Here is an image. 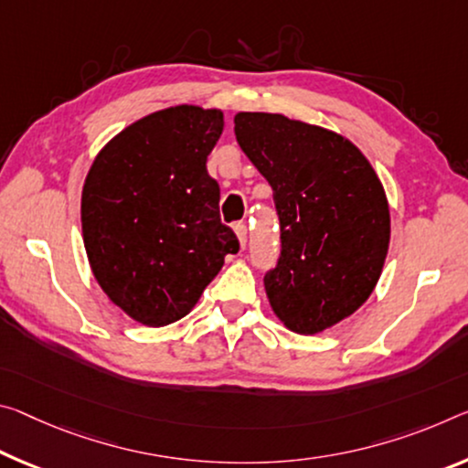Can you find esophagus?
Instances as JSON below:
<instances>
[{
  "label": "esophagus",
  "mask_w": 468,
  "mask_h": 468,
  "mask_svg": "<svg viewBox=\"0 0 468 468\" xmlns=\"http://www.w3.org/2000/svg\"><path fill=\"white\" fill-rule=\"evenodd\" d=\"M235 233H237V239H239V243H241V248H246V243H248V225H246V222H237Z\"/></svg>",
  "instance_id": "esophagus-1"
}]
</instances>
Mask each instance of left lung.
<instances>
[{"instance_id":"obj_1","label":"left lung","mask_w":468,"mask_h":468,"mask_svg":"<svg viewBox=\"0 0 468 468\" xmlns=\"http://www.w3.org/2000/svg\"><path fill=\"white\" fill-rule=\"evenodd\" d=\"M235 137L274 191L281 254L264 274L274 314L302 335L333 327L373 293L388 256L381 181L350 141L287 116L239 112Z\"/></svg>"}]
</instances>
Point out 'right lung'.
Instances as JSON below:
<instances>
[{
    "label": "right lung",
    "mask_w": 468,
    "mask_h": 468,
    "mask_svg": "<svg viewBox=\"0 0 468 468\" xmlns=\"http://www.w3.org/2000/svg\"><path fill=\"white\" fill-rule=\"evenodd\" d=\"M220 133L218 110H160L118 133L85 179L89 264L108 298L147 327L187 314L225 256L239 251L206 168Z\"/></svg>",
    "instance_id": "1"
}]
</instances>
